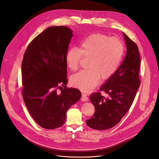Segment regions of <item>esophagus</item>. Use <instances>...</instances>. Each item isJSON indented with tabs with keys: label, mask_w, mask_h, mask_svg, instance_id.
I'll use <instances>...</instances> for the list:
<instances>
[{
	"label": "esophagus",
	"mask_w": 159,
	"mask_h": 159,
	"mask_svg": "<svg viewBox=\"0 0 159 159\" xmlns=\"http://www.w3.org/2000/svg\"><path fill=\"white\" fill-rule=\"evenodd\" d=\"M89 100L88 97L85 94H82V98H81V101L83 102L87 101Z\"/></svg>",
	"instance_id": "34e87169"
}]
</instances>
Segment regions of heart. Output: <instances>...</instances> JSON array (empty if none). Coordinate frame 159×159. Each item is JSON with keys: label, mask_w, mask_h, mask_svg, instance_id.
<instances>
[{"label": "heart", "mask_w": 159, "mask_h": 159, "mask_svg": "<svg viewBox=\"0 0 159 159\" xmlns=\"http://www.w3.org/2000/svg\"><path fill=\"white\" fill-rule=\"evenodd\" d=\"M124 53L122 41L116 37L95 33L84 38L79 49L70 48L65 55L67 66L76 70L82 56L90 58L87 67L72 75V84L84 93H89L96 86L100 78L109 79L117 70Z\"/></svg>", "instance_id": "obj_1"}]
</instances>
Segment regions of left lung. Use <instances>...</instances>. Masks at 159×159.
<instances>
[{"label":"left lung","instance_id":"left-lung-1","mask_svg":"<svg viewBox=\"0 0 159 159\" xmlns=\"http://www.w3.org/2000/svg\"><path fill=\"white\" fill-rule=\"evenodd\" d=\"M126 54L120 67L90 100L95 107L93 116L86 124L94 129L104 130L117 125L129 109L140 85V57L139 48L125 33ZM101 91L108 94L105 98Z\"/></svg>","mask_w":159,"mask_h":159}]
</instances>
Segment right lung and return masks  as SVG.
<instances>
[{
	"instance_id": "obj_1",
	"label": "right lung",
	"mask_w": 159,
	"mask_h": 159,
	"mask_svg": "<svg viewBox=\"0 0 159 159\" xmlns=\"http://www.w3.org/2000/svg\"><path fill=\"white\" fill-rule=\"evenodd\" d=\"M72 33L63 26L48 28L31 41L24 54L22 97L30 115L43 128L61 126L68 109L82 96L79 90L66 85L65 55Z\"/></svg>"
}]
</instances>
